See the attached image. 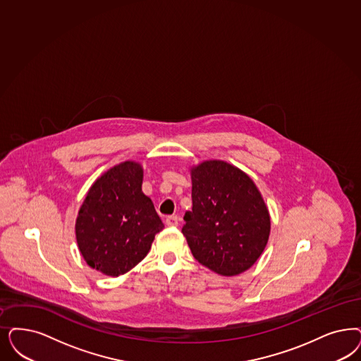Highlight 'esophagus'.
I'll use <instances>...</instances> for the list:
<instances>
[{
    "instance_id": "obj_1",
    "label": "esophagus",
    "mask_w": 361,
    "mask_h": 361,
    "mask_svg": "<svg viewBox=\"0 0 361 361\" xmlns=\"http://www.w3.org/2000/svg\"><path fill=\"white\" fill-rule=\"evenodd\" d=\"M165 224L168 226H177L178 225V217L177 216H168L165 220Z\"/></svg>"
}]
</instances>
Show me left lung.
<instances>
[{"label": "left lung", "mask_w": 361, "mask_h": 361, "mask_svg": "<svg viewBox=\"0 0 361 361\" xmlns=\"http://www.w3.org/2000/svg\"><path fill=\"white\" fill-rule=\"evenodd\" d=\"M192 211L183 235L193 257L221 276L248 271L267 247L271 217L262 193L236 166L208 160L190 168Z\"/></svg>", "instance_id": "8db88e82"}]
</instances>
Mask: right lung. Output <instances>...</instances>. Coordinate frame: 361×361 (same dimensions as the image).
<instances>
[{"label":"right lung","instance_id":"add662e5","mask_svg":"<svg viewBox=\"0 0 361 361\" xmlns=\"http://www.w3.org/2000/svg\"><path fill=\"white\" fill-rule=\"evenodd\" d=\"M142 166L124 161L99 177L87 190L75 220V238L87 265L117 277L149 252L164 224L142 193Z\"/></svg>","mask_w":361,"mask_h":361}]
</instances>
